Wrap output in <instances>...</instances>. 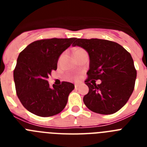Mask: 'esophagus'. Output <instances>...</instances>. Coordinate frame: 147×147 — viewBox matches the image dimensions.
Instances as JSON below:
<instances>
[{"label":"esophagus","instance_id":"obj_1","mask_svg":"<svg viewBox=\"0 0 147 147\" xmlns=\"http://www.w3.org/2000/svg\"><path fill=\"white\" fill-rule=\"evenodd\" d=\"M74 86H75V88H76H76H79V86H80V84H75Z\"/></svg>","mask_w":147,"mask_h":147}]
</instances>
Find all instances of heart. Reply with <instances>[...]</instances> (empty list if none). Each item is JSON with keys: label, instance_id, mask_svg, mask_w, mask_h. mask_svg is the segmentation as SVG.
<instances>
[{"label": "heart", "instance_id": "heart-1", "mask_svg": "<svg viewBox=\"0 0 147 147\" xmlns=\"http://www.w3.org/2000/svg\"><path fill=\"white\" fill-rule=\"evenodd\" d=\"M84 51L82 49H80V48H77V49H76L74 50V54H77V53H79V52H81V51ZM76 78H77V77H76V76H75L74 79H76Z\"/></svg>", "mask_w": 147, "mask_h": 147}]
</instances>
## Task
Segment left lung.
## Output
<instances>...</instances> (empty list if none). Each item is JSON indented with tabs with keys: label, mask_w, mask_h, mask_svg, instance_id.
<instances>
[{
	"label": "left lung",
	"mask_w": 147,
	"mask_h": 147,
	"mask_svg": "<svg viewBox=\"0 0 147 147\" xmlns=\"http://www.w3.org/2000/svg\"><path fill=\"white\" fill-rule=\"evenodd\" d=\"M74 46L88 51L90 69L83 102L96 113L110 115L124 107L135 88L137 71L131 54L119 43L101 39H76ZM100 79L99 85L95 80Z\"/></svg>",
	"instance_id": "obj_1"
}]
</instances>
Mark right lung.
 Returning <instances> with one entry per match:
<instances>
[{
	"mask_svg": "<svg viewBox=\"0 0 147 147\" xmlns=\"http://www.w3.org/2000/svg\"><path fill=\"white\" fill-rule=\"evenodd\" d=\"M74 40L75 38L37 40L18 56L13 74L16 93L23 107L32 113L50 117L59 113L67 105L74 85L62 82L51 88L47 79L57 68L60 54Z\"/></svg>",
	"mask_w": 147,
	"mask_h": 147,
	"instance_id": "obj_1",
	"label": "right lung"
}]
</instances>
